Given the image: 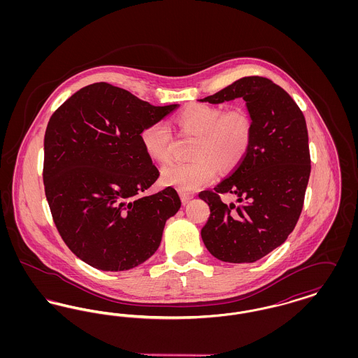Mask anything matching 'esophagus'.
<instances>
[{"instance_id":"1","label":"esophagus","mask_w":358,"mask_h":358,"mask_svg":"<svg viewBox=\"0 0 358 358\" xmlns=\"http://www.w3.org/2000/svg\"><path fill=\"white\" fill-rule=\"evenodd\" d=\"M180 197H181L182 204H187V203L193 199V194H189V193H180Z\"/></svg>"}]
</instances>
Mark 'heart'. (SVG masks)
<instances>
[{
  "label": "heart",
  "instance_id": "1",
  "mask_svg": "<svg viewBox=\"0 0 358 358\" xmlns=\"http://www.w3.org/2000/svg\"><path fill=\"white\" fill-rule=\"evenodd\" d=\"M177 124L196 136L190 162H173L162 168L165 184L190 193L212 182L217 166L227 171L236 168L251 143L252 120L241 107L224 111L220 106L192 104L177 115ZM141 142L153 159L166 162L171 157V134L164 122H155L141 131Z\"/></svg>",
  "mask_w": 358,
  "mask_h": 358
}]
</instances>
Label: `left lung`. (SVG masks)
Instances as JSON below:
<instances>
[{
    "label": "left lung",
    "instance_id": "obj_1",
    "mask_svg": "<svg viewBox=\"0 0 358 358\" xmlns=\"http://www.w3.org/2000/svg\"><path fill=\"white\" fill-rule=\"evenodd\" d=\"M236 98L245 101L252 138L238 168L199 194L210 208L201 238L222 262L254 263L282 245L299 219L311 169L308 136L296 103L266 78H241L200 102ZM219 192L234 194L237 204L224 205Z\"/></svg>",
    "mask_w": 358,
    "mask_h": 358
}]
</instances>
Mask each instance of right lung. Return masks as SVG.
<instances>
[{
  "label": "right lung",
  "instance_id": "add662e5",
  "mask_svg": "<svg viewBox=\"0 0 358 358\" xmlns=\"http://www.w3.org/2000/svg\"><path fill=\"white\" fill-rule=\"evenodd\" d=\"M177 107L101 82L75 92L48 122L45 196L62 238L91 267L118 273L142 264L181 208L174 187L142 196L159 171L139 136Z\"/></svg>",
  "mask_w": 358,
  "mask_h": 358
}]
</instances>
